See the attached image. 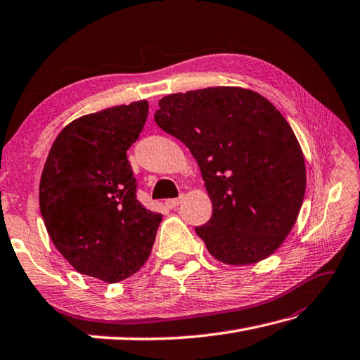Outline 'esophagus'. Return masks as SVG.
Returning a JSON list of instances; mask_svg holds the SVG:
<instances>
[{"label": "esophagus", "mask_w": 360, "mask_h": 360, "mask_svg": "<svg viewBox=\"0 0 360 360\" xmlns=\"http://www.w3.org/2000/svg\"><path fill=\"white\" fill-rule=\"evenodd\" d=\"M181 199H183V197H179V199H169V200H166V207H167V208L179 207V205L181 203Z\"/></svg>", "instance_id": "esophagus-1"}]
</instances>
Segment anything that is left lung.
Instances as JSON below:
<instances>
[{"instance_id": "1", "label": "left lung", "mask_w": 360, "mask_h": 360, "mask_svg": "<svg viewBox=\"0 0 360 360\" xmlns=\"http://www.w3.org/2000/svg\"><path fill=\"white\" fill-rule=\"evenodd\" d=\"M155 122L197 160L212 203L195 226L212 258L256 264L275 253L295 225L306 191L303 150L272 102L240 86L167 94Z\"/></svg>"}]
</instances>
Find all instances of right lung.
Here are the masks:
<instances>
[{
    "mask_svg": "<svg viewBox=\"0 0 360 360\" xmlns=\"http://www.w3.org/2000/svg\"><path fill=\"white\" fill-rule=\"evenodd\" d=\"M148 112L149 102L136 101L80 116L57 135L41 172L51 240L79 274L108 284L144 266L163 217L136 200L127 160Z\"/></svg>",
    "mask_w": 360,
    "mask_h": 360,
    "instance_id": "obj_1",
    "label": "right lung"
}]
</instances>
